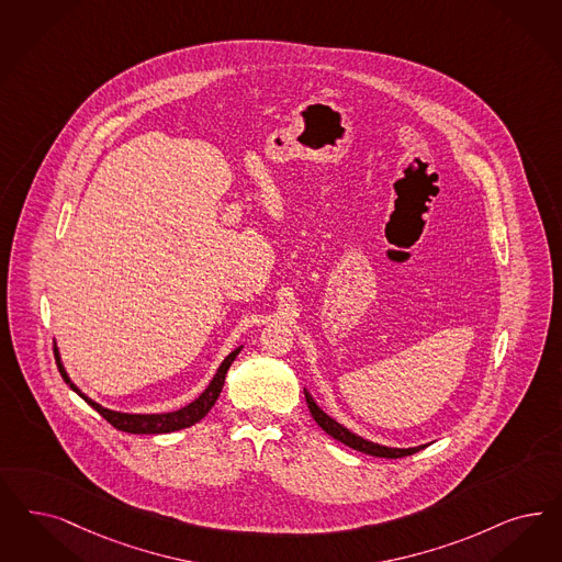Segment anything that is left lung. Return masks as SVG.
I'll return each instance as SVG.
<instances>
[{
  "label": "left lung",
  "mask_w": 562,
  "mask_h": 562,
  "mask_svg": "<svg viewBox=\"0 0 562 562\" xmlns=\"http://www.w3.org/2000/svg\"><path fill=\"white\" fill-rule=\"evenodd\" d=\"M305 398H307V405H310L311 415H313L315 424L322 427L326 434H329L334 440L350 446V448H355V450H359V452H366V454H371V457H382V459H403V457L415 454V452H419L422 448H426V446H415V448H387V446L373 445V442H369L366 438L352 434L347 427L340 426L338 422H334L329 415H326L322 408L315 405V401L311 398V394L307 390H305Z\"/></svg>",
  "instance_id": "left-lung-1"
}]
</instances>
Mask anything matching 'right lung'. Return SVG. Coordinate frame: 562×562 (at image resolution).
<instances>
[{
    "instance_id": "obj_1",
    "label": "right lung",
    "mask_w": 562,
    "mask_h": 562,
    "mask_svg": "<svg viewBox=\"0 0 562 562\" xmlns=\"http://www.w3.org/2000/svg\"><path fill=\"white\" fill-rule=\"evenodd\" d=\"M240 349H243V347L233 350V352L222 361V366L217 369V373L213 375L210 386L205 387V392H203L199 398H194L191 405L178 408L175 413H159V415H131V413H117V411L101 407L95 401H91L89 396H85V394L70 382L68 373L64 371V366H61V361H59L58 349H54V352H56V363H58L59 373H61L64 382L70 384V387L77 392L78 396H80L87 405H91V407L95 408L108 424H112L116 429L126 431V434H170V431H178V429L194 426L196 422H201V419L210 413V408L215 405V401H217V396H220V392H222V387H224L226 373H228V369L233 366V361L236 359V355L240 352Z\"/></svg>"
}]
</instances>
